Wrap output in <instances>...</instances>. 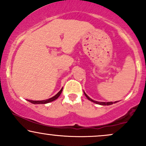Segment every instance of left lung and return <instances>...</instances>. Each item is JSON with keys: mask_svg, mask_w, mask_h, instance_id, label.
Segmentation results:
<instances>
[{"mask_svg": "<svg viewBox=\"0 0 146 146\" xmlns=\"http://www.w3.org/2000/svg\"><path fill=\"white\" fill-rule=\"evenodd\" d=\"M84 93L85 96L86 97V98L88 99V100H90V101H91L92 102H93V103H95L97 104H99V105H102V106H109V105H111V104H115L117 103V102H98V101H95V100H92L91 98H90L87 95L86 93H85V92H84Z\"/></svg>", "mask_w": 146, "mask_h": 146, "instance_id": "1", "label": "left lung"}]
</instances>
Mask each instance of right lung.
I'll use <instances>...</instances> for the list:
<instances>
[{
  "label": "right lung",
  "instance_id": "1",
  "mask_svg": "<svg viewBox=\"0 0 146 146\" xmlns=\"http://www.w3.org/2000/svg\"><path fill=\"white\" fill-rule=\"evenodd\" d=\"M62 89H63V88H62V89L60 90V91L58 92V93H57L56 95H55V96L52 97V98H49V99H47V100H41V101H33V100H27L28 102L33 104H47V103H49V102L54 101V100H56V99H58V98H59L60 94L62 93Z\"/></svg>",
  "mask_w": 146,
  "mask_h": 146
}]
</instances>
